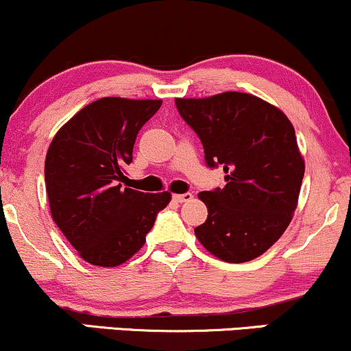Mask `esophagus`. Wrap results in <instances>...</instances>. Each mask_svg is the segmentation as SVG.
I'll return each instance as SVG.
<instances>
[{
    "label": "esophagus",
    "mask_w": 351,
    "mask_h": 351,
    "mask_svg": "<svg viewBox=\"0 0 351 351\" xmlns=\"http://www.w3.org/2000/svg\"><path fill=\"white\" fill-rule=\"evenodd\" d=\"M173 199H175L176 203H186V201L193 199V195L191 193H183V195H175L173 196Z\"/></svg>",
    "instance_id": "esophagus-1"
}]
</instances>
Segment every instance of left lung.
Instances as JSON below:
<instances>
[{
  "label": "left lung",
  "mask_w": 351,
  "mask_h": 351,
  "mask_svg": "<svg viewBox=\"0 0 351 351\" xmlns=\"http://www.w3.org/2000/svg\"><path fill=\"white\" fill-rule=\"evenodd\" d=\"M175 102L199 136L208 167L226 173V186L198 195L208 219L196 237L226 263L256 259L284 234L299 201L305 163L291 120L244 92Z\"/></svg>",
  "instance_id": "obj_1"
}]
</instances>
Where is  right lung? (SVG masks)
Returning <instances> with one entry per match:
<instances>
[{"label": "right lung", "instance_id": "right-lung-1", "mask_svg": "<svg viewBox=\"0 0 351 351\" xmlns=\"http://www.w3.org/2000/svg\"><path fill=\"white\" fill-rule=\"evenodd\" d=\"M162 100L104 97L56 134L44 165L54 223L84 261L115 267L145 244L171 195L123 188L125 165Z\"/></svg>", "mask_w": 351, "mask_h": 351}]
</instances>
